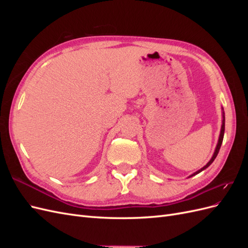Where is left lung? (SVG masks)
Wrapping results in <instances>:
<instances>
[{"label":"left lung","instance_id":"left-lung-1","mask_svg":"<svg viewBox=\"0 0 248 248\" xmlns=\"http://www.w3.org/2000/svg\"><path fill=\"white\" fill-rule=\"evenodd\" d=\"M223 109V108H222ZM224 121H226V120H224V112L222 111V125H221V129H220V134H219V139H218V142H217V146H216V148H215V151H214V153H213V156H212V158L209 160V162L206 164L205 167H202L201 170H197L196 172H193L192 175H190L189 177H192V176H196V175H198L199 172H201L202 170H206L210 164H211L213 161H214V159L216 158V156H217V154H218V152H219V149H220V147H221V144H222V140H223V134H224Z\"/></svg>","mask_w":248,"mask_h":248}]
</instances>
